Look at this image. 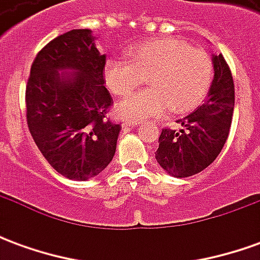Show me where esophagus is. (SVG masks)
I'll return each mask as SVG.
<instances>
[{"label": "esophagus", "mask_w": 260, "mask_h": 260, "mask_svg": "<svg viewBox=\"0 0 260 260\" xmlns=\"http://www.w3.org/2000/svg\"><path fill=\"white\" fill-rule=\"evenodd\" d=\"M141 124V121H124L122 122V126L124 128H135L138 125Z\"/></svg>", "instance_id": "1"}]
</instances>
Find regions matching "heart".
<instances>
[{
	"label": "heart",
	"mask_w": 260,
	"mask_h": 260,
	"mask_svg": "<svg viewBox=\"0 0 260 260\" xmlns=\"http://www.w3.org/2000/svg\"><path fill=\"white\" fill-rule=\"evenodd\" d=\"M131 59L110 58L103 68L108 90L126 96L146 78L150 87L115 106L121 118L139 121L167 111L186 113L205 99L213 79V65L203 50L177 39H158L132 48Z\"/></svg>",
	"instance_id": "heart-1"
}]
</instances>
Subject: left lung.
<instances>
[{"instance_id": "left-lung-1", "label": "left lung", "mask_w": 260, "mask_h": 260, "mask_svg": "<svg viewBox=\"0 0 260 260\" xmlns=\"http://www.w3.org/2000/svg\"><path fill=\"white\" fill-rule=\"evenodd\" d=\"M212 62L214 76L205 103L178 119L182 129H163L158 138L156 160L175 178L191 177L209 167L229 138L235 100L233 75L221 54H213Z\"/></svg>"}]
</instances>
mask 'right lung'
I'll list each match as a JSON object with an SVG mask.
<instances>
[{"label":"right lung","mask_w":260,"mask_h":260,"mask_svg":"<svg viewBox=\"0 0 260 260\" xmlns=\"http://www.w3.org/2000/svg\"><path fill=\"white\" fill-rule=\"evenodd\" d=\"M90 29L55 37L37 54L26 86V118L35 143L57 173L86 181L113 160L119 124L106 119V54Z\"/></svg>","instance_id":"1"}]
</instances>
